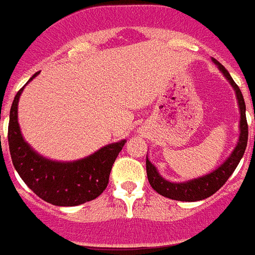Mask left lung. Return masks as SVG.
Here are the masks:
<instances>
[{
	"label": "left lung",
	"instance_id": "obj_1",
	"mask_svg": "<svg viewBox=\"0 0 255 255\" xmlns=\"http://www.w3.org/2000/svg\"><path fill=\"white\" fill-rule=\"evenodd\" d=\"M214 63L217 67L220 68L227 80L231 82L233 89L236 90V95L239 99L240 111H241V121H240V140L239 144L236 146L229 158L225 161L220 167H217L216 170L210 173V174L200 177L194 181H188L185 183H171V182L165 181L154 166H153L150 161L146 158V175H148V181L152 186L153 190H156L160 195L169 198V199L181 200V202H196V200H203L208 198V196L214 195L215 192L220 187L224 186V183L228 181V178L231 177L232 173L235 171V169L239 165L240 160L245 153L246 145H248V122H246V114H245V101L242 97V93L240 88L237 86L233 78L231 77V74L223 65H221L216 59H214Z\"/></svg>",
	"mask_w": 255,
	"mask_h": 255
}]
</instances>
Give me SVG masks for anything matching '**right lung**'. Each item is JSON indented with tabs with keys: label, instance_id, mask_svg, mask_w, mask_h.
I'll use <instances>...</instances> for the list:
<instances>
[{
	"label": "right lung",
	"instance_id": "right-lung-1",
	"mask_svg": "<svg viewBox=\"0 0 255 255\" xmlns=\"http://www.w3.org/2000/svg\"><path fill=\"white\" fill-rule=\"evenodd\" d=\"M22 90L23 88L14 97L7 129L10 156L18 174L39 198L53 206H78L98 198L106 190L110 171L126 140L103 146L92 156L74 162L45 160L20 134L16 110Z\"/></svg>",
	"mask_w": 255,
	"mask_h": 255
}]
</instances>
